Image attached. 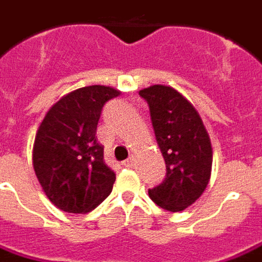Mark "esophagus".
Returning a JSON list of instances; mask_svg holds the SVG:
<instances>
[{"label":"esophagus","instance_id":"obj_1","mask_svg":"<svg viewBox=\"0 0 262 262\" xmlns=\"http://www.w3.org/2000/svg\"><path fill=\"white\" fill-rule=\"evenodd\" d=\"M123 165H124V167H127V168H132L133 165H135V158L126 159V161L123 162Z\"/></svg>","mask_w":262,"mask_h":262}]
</instances>
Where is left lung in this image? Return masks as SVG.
Masks as SVG:
<instances>
[{"mask_svg":"<svg viewBox=\"0 0 262 262\" xmlns=\"http://www.w3.org/2000/svg\"><path fill=\"white\" fill-rule=\"evenodd\" d=\"M148 101L167 177L149 197L168 212H181L203 194L210 181L213 148L194 105L176 88L150 85L139 91Z\"/></svg>","mask_w":262,"mask_h":262,"instance_id":"obj_1","label":"left lung"}]
</instances>
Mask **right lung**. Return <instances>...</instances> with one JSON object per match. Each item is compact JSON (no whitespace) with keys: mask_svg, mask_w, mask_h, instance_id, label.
<instances>
[{"mask_svg":"<svg viewBox=\"0 0 262 262\" xmlns=\"http://www.w3.org/2000/svg\"><path fill=\"white\" fill-rule=\"evenodd\" d=\"M120 95L90 85L63 95L41 120L33 145V168L46 197L68 213H88L108 197L116 174L97 139L103 105Z\"/></svg>","mask_w":262,"mask_h":262,"instance_id":"add662e5","label":"right lung"}]
</instances>
